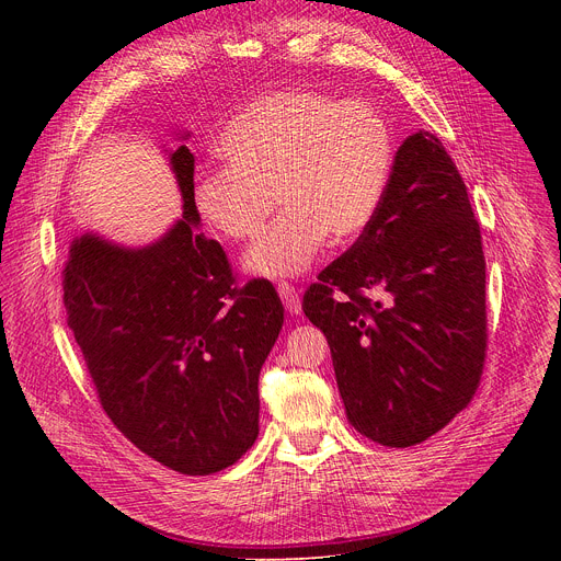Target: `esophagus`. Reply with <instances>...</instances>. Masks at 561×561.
Masks as SVG:
<instances>
[{
    "label": "esophagus",
    "instance_id": "esophagus-1",
    "mask_svg": "<svg viewBox=\"0 0 561 561\" xmlns=\"http://www.w3.org/2000/svg\"><path fill=\"white\" fill-rule=\"evenodd\" d=\"M277 293H279V298H282V302H284V307H286L288 313H296V316H298V313L302 311V302H300V296H298L296 286H290V284L282 282V284L277 286Z\"/></svg>",
    "mask_w": 561,
    "mask_h": 561
}]
</instances>
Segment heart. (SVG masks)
<instances>
[{
  "mask_svg": "<svg viewBox=\"0 0 561 561\" xmlns=\"http://www.w3.org/2000/svg\"><path fill=\"white\" fill-rule=\"evenodd\" d=\"M225 165L195 174V214L216 239L250 241L275 209L284 214L248 252L263 279L307 273L325 250L355 241L385 199L396 142L373 104L318 91H279L241 111L220 138Z\"/></svg>",
  "mask_w": 561,
  "mask_h": 561,
  "instance_id": "b5f03b06",
  "label": "heart"
}]
</instances>
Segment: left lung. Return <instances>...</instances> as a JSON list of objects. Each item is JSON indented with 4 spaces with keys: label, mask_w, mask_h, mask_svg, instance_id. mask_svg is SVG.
<instances>
[{
    "label": "left lung",
    "mask_w": 561,
    "mask_h": 561,
    "mask_svg": "<svg viewBox=\"0 0 561 561\" xmlns=\"http://www.w3.org/2000/svg\"><path fill=\"white\" fill-rule=\"evenodd\" d=\"M305 293L328 336L347 421L389 448L446 427L476 396L486 350L480 225L444 142L398 147L370 227Z\"/></svg>",
    "instance_id": "8db88e82"
}]
</instances>
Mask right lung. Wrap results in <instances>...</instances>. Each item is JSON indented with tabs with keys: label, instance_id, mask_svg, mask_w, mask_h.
<instances>
[{
	"label": "right lung",
	"instance_id": "1",
	"mask_svg": "<svg viewBox=\"0 0 561 561\" xmlns=\"http://www.w3.org/2000/svg\"><path fill=\"white\" fill-rule=\"evenodd\" d=\"M184 142L191 131H174ZM182 218L123 245L85 229L64 268V302L100 402L131 444L184 476L239 461L259 436V373L284 325L271 282L233 288L218 241L199 229L195 157L163 150Z\"/></svg>",
	"mask_w": 561,
	"mask_h": 561
}]
</instances>
